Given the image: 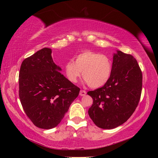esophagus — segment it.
Wrapping results in <instances>:
<instances>
[{"mask_svg": "<svg viewBox=\"0 0 158 158\" xmlns=\"http://www.w3.org/2000/svg\"><path fill=\"white\" fill-rule=\"evenodd\" d=\"M85 94H86V91H85V90H80V93H79L80 96H84Z\"/></svg>", "mask_w": 158, "mask_h": 158, "instance_id": "esophagus-1", "label": "esophagus"}]
</instances>
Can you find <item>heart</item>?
I'll return each instance as SVG.
<instances>
[{
	"label": "heart",
	"mask_w": 158,
	"mask_h": 158,
	"mask_svg": "<svg viewBox=\"0 0 158 158\" xmlns=\"http://www.w3.org/2000/svg\"><path fill=\"white\" fill-rule=\"evenodd\" d=\"M65 75L69 81L77 83L81 72L85 81L90 87L100 88L107 83L111 75L112 64L105 55L93 51H84L64 65Z\"/></svg>",
	"instance_id": "b5f03b06"
}]
</instances>
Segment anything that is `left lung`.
<instances>
[{
	"label": "left lung",
	"mask_w": 158,
	"mask_h": 158,
	"mask_svg": "<svg viewBox=\"0 0 158 158\" xmlns=\"http://www.w3.org/2000/svg\"><path fill=\"white\" fill-rule=\"evenodd\" d=\"M142 73L137 60L121 51L114 53L110 79L102 87L87 93L93 102L89 115L102 129H113L132 116L140 100Z\"/></svg>",
	"instance_id": "left-lung-1"
}]
</instances>
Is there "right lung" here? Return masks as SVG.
<instances>
[{"label":"right lung","instance_id":"1","mask_svg":"<svg viewBox=\"0 0 158 158\" xmlns=\"http://www.w3.org/2000/svg\"><path fill=\"white\" fill-rule=\"evenodd\" d=\"M52 52L43 48L26 58L19 75L23 110L35 126L46 130L60 123L80 90L60 73Z\"/></svg>","mask_w":158,"mask_h":158}]
</instances>
